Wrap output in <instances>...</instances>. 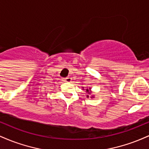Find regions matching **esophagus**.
Here are the masks:
<instances>
[{
    "label": "esophagus",
    "instance_id": "obj_1",
    "mask_svg": "<svg viewBox=\"0 0 149 149\" xmlns=\"http://www.w3.org/2000/svg\"><path fill=\"white\" fill-rule=\"evenodd\" d=\"M64 81L68 82V83H70V82L71 81V78H69V77H67V78H64Z\"/></svg>",
    "mask_w": 149,
    "mask_h": 149
}]
</instances>
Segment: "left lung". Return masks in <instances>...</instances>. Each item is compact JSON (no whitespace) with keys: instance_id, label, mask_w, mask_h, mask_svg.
Returning a JSON list of instances; mask_svg holds the SVG:
<instances>
[{"instance_id":"1","label":"left lung","mask_w":149,"mask_h":149,"mask_svg":"<svg viewBox=\"0 0 149 149\" xmlns=\"http://www.w3.org/2000/svg\"><path fill=\"white\" fill-rule=\"evenodd\" d=\"M83 90H85V89L84 88H83ZM85 91H86L87 92V93H88V95H90V94H91L92 93V91H91V88H89V89H85ZM87 95V97H88H88H89V95ZM91 97V98H94V97H95V96H94V95H92V96L91 97Z\"/></svg>"}]
</instances>
